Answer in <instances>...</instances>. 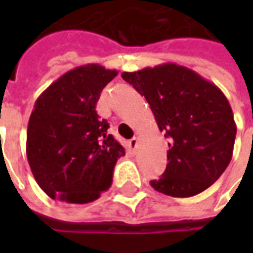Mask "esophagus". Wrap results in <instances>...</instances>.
Here are the masks:
<instances>
[{
	"label": "esophagus",
	"instance_id": "1",
	"mask_svg": "<svg viewBox=\"0 0 253 253\" xmlns=\"http://www.w3.org/2000/svg\"><path fill=\"white\" fill-rule=\"evenodd\" d=\"M127 145H128V149H130V150L135 152V149H137L138 146V138H132V139H130Z\"/></svg>",
	"mask_w": 253,
	"mask_h": 253
}]
</instances>
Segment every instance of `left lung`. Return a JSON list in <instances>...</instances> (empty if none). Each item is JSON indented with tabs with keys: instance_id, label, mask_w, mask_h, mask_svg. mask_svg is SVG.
Segmentation results:
<instances>
[{
	"instance_id": "8db88e82",
	"label": "left lung",
	"mask_w": 253,
	"mask_h": 253,
	"mask_svg": "<svg viewBox=\"0 0 253 253\" xmlns=\"http://www.w3.org/2000/svg\"><path fill=\"white\" fill-rule=\"evenodd\" d=\"M150 105L170 142L167 169L150 186L188 198L211 186L232 160L236 123L228 99L214 84L176 63L122 73Z\"/></svg>"
}]
</instances>
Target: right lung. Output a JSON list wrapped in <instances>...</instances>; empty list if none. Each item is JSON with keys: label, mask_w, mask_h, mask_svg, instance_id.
Returning a JSON list of instances; mask_svg holds the SVG:
<instances>
[{"label": "right lung", "mask_w": 253, "mask_h": 253, "mask_svg": "<svg viewBox=\"0 0 253 253\" xmlns=\"http://www.w3.org/2000/svg\"><path fill=\"white\" fill-rule=\"evenodd\" d=\"M116 70L90 63L63 74L38 97L27 130V157L51 199L89 203L112 183L125 148L107 132L96 104Z\"/></svg>", "instance_id": "right-lung-1"}]
</instances>
